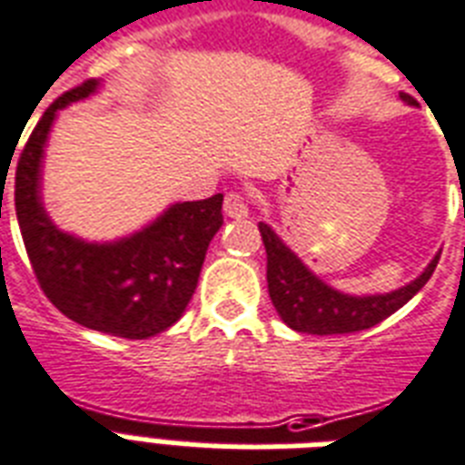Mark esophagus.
<instances>
[{"mask_svg":"<svg viewBox=\"0 0 465 465\" xmlns=\"http://www.w3.org/2000/svg\"><path fill=\"white\" fill-rule=\"evenodd\" d=\"M223 213L228 215V218H247V213H250V201L240 192L228 193L225 201H223Z\"/></svg>","mask_w":465,"mask_h":465,"instance_id":"obj_1","label":"esophagus"}]
</instances>
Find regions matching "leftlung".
<instances>
[{
  "mask_svg": "<svg viewBox=\"0 0 465 465\" xmlns=\"http://www.w3.org/2000/svg\"><path fill=\"white\" fill-rule=\"evenodd\" d=\"M408 106H417L412 96L401 94ZM465 215V203H463ZM262 242L266 250V283L269 296L279 318L296 332L308 334H349L379 325L381 320L401 311L437 269V257L431 259L415 282L405 283L391 293L373 296H351L332 289L303 264V259L283 242L266 223H259Z\"/></svg>",
  "mask_w": 465,
  "mask_h": 465,
  "instance_id": "obj_1",
  "label": "left lung"
}]
</instances>
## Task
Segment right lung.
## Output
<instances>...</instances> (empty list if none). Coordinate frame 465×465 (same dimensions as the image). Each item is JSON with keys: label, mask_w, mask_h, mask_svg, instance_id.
Returning a JSON list of instances; mask_svg holds the SVG:
<instances>
[{"label": "right lung", "mask_w": 465, "mask_h": 465, "mask_svg": "<svg viewBox=\"0 0 465 465\" xmlns=\"http://www.w3.org/2000/svg\"><path fill=\"white\" fill-rule=\"evenodd\" d=\"M102 82L89 79L50 104L16 167V218L43 293L57 311L96 332L147 340L182 318L201 266L223 225V193L172 203L145 228L114 242L64 232L43 206V157L57 111L84 102Z\"/></svg>", "instance_id": "right-lung-1"}]
</instances>
